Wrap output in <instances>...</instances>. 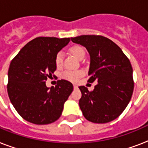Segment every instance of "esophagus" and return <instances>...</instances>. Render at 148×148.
Returning <instances> with one entry per match:
<instances>
[{
    "instance_id": "esophagus-1",
    "label": "esophagus",
    "mask_w": 148,
    "mask_h": 148,
    "mask_svg": "<svg viewBox=\"0 0 148 148\" xmlns=\"http://www.w3.org/2000/svg\"><path fill=\"white\" fill-rule=\"evenodd\" d=\"M74 89H77V88H78V86L76 85V84H74Z\"/></svg>"
}]
</instances>
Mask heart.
Returning <instances> with one entry per match:
<instances>
[{"mask_svg": "<svg viewBox=\"0 0 148 148\" xmlns=\"http://www.w3.org/2000/svg\"><path fill=\"white\" fill-rule=\"evenodd\" d=\"M70 52L78 60L84 58V55H85V51H84L83 47H81V46H78V45H75V46H73L72 47H71L70 48ZM63 60H64V53H63L62 51H60V52H58L57 53L55 58V64L57 65V67H61V65L63 64ZM83 74L84 72L82 71H66L64 74V77L67 80H69V81L76 82V81H78L79 78Z\"/></svg>", "mask_w": 148, "mask_h": 148, "instance_id": "obj_1", "label": "heart"}]
</instances>
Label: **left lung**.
<instances>
[{
	"mask_svg": "<svg viewBox=\"0 0 148 148\" xmlns=\"http://www.w3.org/2000/svg\"><path fill=\"white\" fill-rule=\"evenodd\" d=\"M90 54L89 82L97 81L92 91L80 86L79 106L86 119L104 124L118 117L131 101L134 90L133 69L122 50L108 38L81 35L71 38Z\"/></svg>",
	"mask_w": 148,
	"mask_h": 148,
	"instance_id": "8db88e82",
	"label": "left lung"
}]
</instances>
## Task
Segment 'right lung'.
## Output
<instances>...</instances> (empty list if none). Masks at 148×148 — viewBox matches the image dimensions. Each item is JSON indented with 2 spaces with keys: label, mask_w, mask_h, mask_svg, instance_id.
I'll list each match as a JSON object with an SVG mask.
<instances>
[{
  "label": "right lung",
  "mask_w": 148,
  "mask_h": 148,
  "mask_svg": "<svg viewBox=\"0 0 148 148\" xmlns=\"http://www.w3.org/2000/svg\"><path fill=\"white\" fill-rule=\"evenodd\" d=\"M70 38L39 37L28 42L10 62L8 93L17 113L27 121L48 124L62 114L64 104L73 91V84L59 80L55 88L46 86L56 71L57 53Z\"/></svg>",
  "instance_id": "1"
}]
</instances>
